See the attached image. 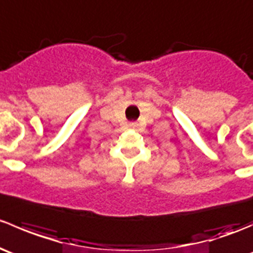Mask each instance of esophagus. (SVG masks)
<instances>
[{
    "instance_id": "1",
    "label": "esophagus",
    "mask_w": 253,
    "mask_h": 253,
    "mask_svg": "<svg viewBox=\"0 0 253 253\" xmlns=\"http://www.w3.org/2000/svg\"><path fill=\"white\" fill-rule=\"evenodd\" d=\"M137 126H138V125H137L136 122H131V124H129V127H132V128H136Z\"/></svg>"
}]
</instances>
